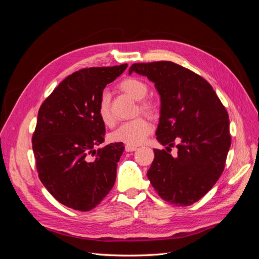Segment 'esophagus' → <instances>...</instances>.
<instances>
[{
    "mask_svg": "<svg viewBox=\"0 0 259 259\" xmlns=\"http://www.w3.org/2000/svg\"><path fill=\"white\" fill-rule=\"evenodd\" d=\"M136 149H137L136 146H129V145L125 146V152H134V150H136Z\"/></svg>",
    "mask_w": 259,
    "mask_h": 259,
    "instance_id": "esophagus-1",
    "label": "esophagus"
}]
</instances>
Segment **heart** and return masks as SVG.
Masks as SVG:
<instances>
[{
    "label": "heart",
    "instance_id": "obj_1",
    "mask_svg": "<svg viewBox=\"0 0 259 259\" xmlns=\"http://www.w3.org/2000/svg\"><path fill=\"white\" fill-rule=\"evenodd\" d=\"M120 89L126 95H129L135 101H140L139 110L143 113L153 115L156 113L157 106L154 102L144 100L148 94V86L145 81L140 80L138 78H126L120 83ZM98 116L101 121L107 126H112L114 124V117L110 110V98L104 94L101 97L98 103ZM152 124L145 119V117H137V119L124 122L121 125L111 133L110 139L115 143H123L129 146H138L146 137L152 133Z\"/></svg>",
    "mask_w": 259,
    "mask_h": 259
}]
</instances>
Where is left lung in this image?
Here are the masks:
<instances>
[{"label":"left lung","instance_id":"1","mask_svg":"<svg viewBox=\"0 0 259 259\" xmlns=\"http://www.w3.org/2000/svg\"><path fill=\"white\" fill-rule=\"evenodd\" d=\"M137 72L155 83L161 96L157 140L147 177L167 203L189 206L213 188L222 175L231 146L228 112L213 87L199 74L170 61L134 63ZM178 155L173 158L170 147Z\"/></svg>","mask_w":259,"mask_h":259}]
</instances>
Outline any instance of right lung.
Here are the masks:
<instances>
[{
    "label": "right lung",
    "instance_id": "right-lung-1",
    "mask_svg": "<svg viewBox=\"0 0 259 259\" xmlns=\"http://www.w3.org/2000/svg\"><path fill=\"white\" fill-rule=\"evenodd\" d=\"M128 64L87 68L70 74L43 102L32 135L40 181L67 207L87 211L113 188L122 143L106 145L98 103L107 83Z\"/></svg>",
    "mask_w": 259,
    "mask_h": 259
}]
</instances>
